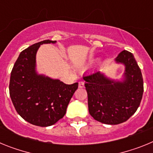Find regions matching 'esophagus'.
Here are the masks:
<instances>
[{"mask_svg":"<svg viewBox=\"0 0 153 153\" xmlns=\"http://www.w3.org/2000/svg\"><path fill=\"white\" fill-rule=\"evenodd\" d=\"M79 88H83V87H84V82H83V81H79Z\"/></svg>","mask_w":153,"mask_h":153,"instance_id":"esophagus-1","label":"esophagus"}]
</instances>
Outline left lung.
<instances>
[{"mask_svg": "<svg viewBox=\"0 0 153 153\" xmlns=\"http://www.w3.org/2000/svg\"><path fill=\"white\" fill-rule=\"evenodd\" d=\"M116 61L125 65L123 82L110 80L99 71L83 76L89 113L94 120L109 125L129 120L140 106L143 94L141 70L132 53L124 50Z\"/></svg>", "mask_w": 153, "mask_h": 153, "instance_id": "obj_1", "label": "left lung"}]
</instances>
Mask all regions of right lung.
Instances as JSON below:
<instances>
[{"label":"right lung","mask_w":153,"mask_h":153,"mask_svg":"<svg viewBox=\"0 0 153 153\" xmlns=\"http://www.w3.org/2000/svg\"><path fill=\"white\" fill-rule=\"evenodd\" d=\"M46 40L30 46L20 53L10 74L9 92L16 111L24 120L38 126L53 125L64 117L78 83L65 84L35 72L36 53Z\"/></svg>","instance_id":"obj_1"}]
</instances>
